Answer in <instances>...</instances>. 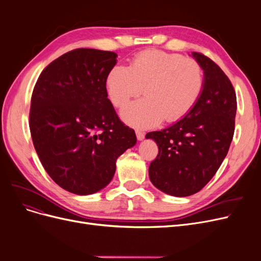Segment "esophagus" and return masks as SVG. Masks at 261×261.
I'll return each mask as SVG.
<instances>
[{
    "mask_svg": "<svg viewBox=\"0 0 261 261\" xmlns=\"http://www.w3.org/2000/svg\"><path fill=\"white\" fill-rule=\"evenodd\" d=\"M136 137L138 140H143L145 138V133L140 132V130H136Z\"/></svg>",
    "mask_w": 261,
    "mask_h": 261,
    "instance_id": "1",
    "label": "esophagus"
}]
</instances>
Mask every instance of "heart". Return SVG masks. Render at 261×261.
I'll return each mask as SVG.
<instances>
[{
    "label": "heart",
    "instance_id": "heart-1",
    "mask_svg": "<svg viewBox=\"0 0 261 261\" xmlns=\"http://www.w3.org/2000/svg\"><path fill=\"white\" fill-rule=\"evenodd\" d=\"M106 86L110 100L116 107L144 88L146 97L126 105L121 117L133 127L149 128L163 118L174 122L191 111L201 94L203 74L195 60L147 50L136 55L129 67L115 65L110 69Z\"/></svg>",
    "mask_w": 261,
    "mask_h": 261
}]
</instances>
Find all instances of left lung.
I'll return each instance as SVG.
<instances>
[{
	"label": "left lung",
	"mask_w": 261,
	"mask_h": 261,
	"mask_svg": "<svg viewBox=\"0 0 261 261\" xmlns=\"http://www.w3.org/2000/svg\"><path fill=\"white\" fill-rule=\"evenodd\" d=\"M192 57L203 70L198 101L179 121L146 135L159 148L149 167L150 180L175 197L198 193L216 174L231 145L238 108L234 88L223 70L201 53L193 52Z\"/></svg>",
	"instance_id": "8db88e82"
}]
</instances>
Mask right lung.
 Segmentation results:
<instances>
[{
	"label": "right lung",
	"mask_w": 261,
	"mask_h": 261,
	"mask_svg": "<svg viewBox=\"0 0 261 261\" xmlns=\"http://www.w3.org/2000/svg\"><path fill=\"white\" fill-rule=\"evenodd\" d=\"M117 54L77 49L61 55L39 76L29 127L50 177L75 195H91L112 180L116 160L136 145L108 99L107 75Z\"/></svg>",
	"instance_id": "1"
}]
</instances>
